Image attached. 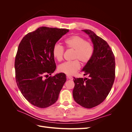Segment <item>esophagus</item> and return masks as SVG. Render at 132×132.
I'll return each mask as SVG.
<instances>
[{"instance_id":"34e87169","label":"esophagus","mask_w":132,"mask_h":132,"mask_svg":"<svg viewBox=\"0 0 132 132\" xmlns=\"http://www.w3.org/2000/svg\"><path fill=\"white\" fill-rule=\"evenodd\" d=\"M67 79H69V80H73V78L72 77H70L69 75H67Z\"/></svg>"}]
</instances>
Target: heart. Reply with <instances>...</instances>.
<instances>
[{
    "label": "heart",
    "instance_id": "b5f03b06",
    "mask_svg": "<svg viewBox=\"0 0 132 132\" xmlns=\"http://www.w3.org/2000/svg\"><path fill=\"white\" fill-rule=\"evenodd\" d=\"M64 45L67 49L74 51L73 59L75 60L62 64L58 67V70L67 75H72L80 68L79 61L86 64L90 61L94 54V46L91 43L78 35L71 36L65 39ZM64 52V49L62 46L56 44L53 46L52 54L58 62L63 60Z\"/></svg>",
    "mask_w": 132,
    "mask_h": 132
}]
</instances>
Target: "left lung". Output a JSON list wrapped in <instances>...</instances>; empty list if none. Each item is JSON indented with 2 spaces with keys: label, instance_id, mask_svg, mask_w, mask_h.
Wrapping results in <instances>:
<instances>
[{
  "label": "left lung",
  "instance_id": "left-lung-1",
  "mask_svg": "<svg viewBox=\"0 0 132 132\" xmlns=\"http://www.w3.org/2000/svg\"><path fill=\"white\" fill-rule=\"evenodd\" d=\"M82 31L91 38L94 52L82 70L89 78H74L73 95L79 105L91 109L101 103L110 93L115 79V58L106 41L90 30Z\"/></svg>",
  "mask_w": 132,
  "mask_h": 132
}]
</instances>
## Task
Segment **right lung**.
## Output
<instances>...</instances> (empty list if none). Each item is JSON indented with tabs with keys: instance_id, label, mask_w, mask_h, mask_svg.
<instances>
[{
	"instance_id": "add662e5",
	"label": "right lung",
	"mask_w": 132,
	"mask_h": 132,
	"mask_svg": "<svg viewBox=\"0 0 132 132\" xmlns=\"http://www.w3.org/2000/svg\"><path fill=\"white\" fill-rule=\"evenodd\" d=\"M69 30L41 27L20 43L15 60V78L21 94L32 105L46 108L57 101L66 81L61 73L45 79L56 68L52 54L55 43Z\"/></svg>"
}]
</instances>
